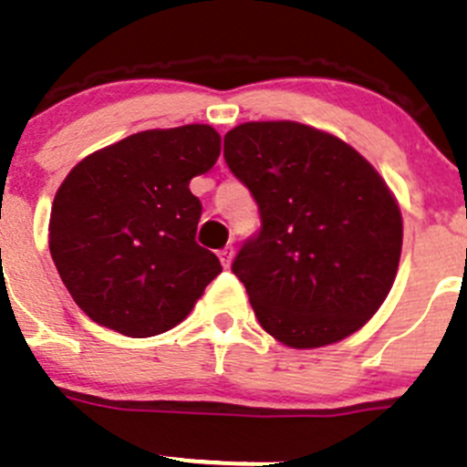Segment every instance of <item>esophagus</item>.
Instances as JSON below:
<instances>
[{
    "mask_svg": "<svg viewBox=\"0 0 467 467\" xmlns=\"http://www.w3.org/2000/svg\"><path fill=\"white\" fill-rule=\"evenodd\" d=\"M233 255H234V248L233 246H225V248H221V251H219L221 265H223L225 269H228L230 262H233Z\"/></svg>",
    "mask_w": 467,
    "mask_h": 467,
    "instance_id": "obj_1",
    "label": "esophagus"
}]
</instances>
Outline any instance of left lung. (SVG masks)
Returning a JSON list of instances; mask_svg holds the SVG:
<instances>
[{"label": "left lung", "mask_w": 467, "mask_h": 467, "mask_svg": "<svg viewBox=\"0 0 467 467\" xmlns=\"http://www.w3.org/2000/svg\"><path fill=\"white\" fill-rule=\"evenodd\" d=\"M223 157L260 210L233 262L262 328L294 348L344 339L395 283L401 212L381 175L333 134L292 120L244 123Z\"/></svg>", "instance_id": "8db88e82"}]
</instances>
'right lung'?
Masks as SVG:
<instances>
[{
	"instance_id": "right-lung-1",
	"label": "right lung",
	"mask_w": 467,
	"mask_h": 467,
	"mask_svg": "<svg viewBox=\"0 0 467 467\" xmlns=\"http://www.w3.org/2000/svg\"><path fill=\"white\" fill-rule=\"evenodd\" d=\"M221 152L210 125L148 130L93 152L54 196L49 253L77 306L99 326L152 337L178 326L221 262L198 246L189 189Z\"/></svg>"
}]
</instances>
